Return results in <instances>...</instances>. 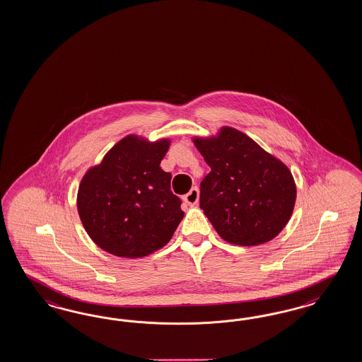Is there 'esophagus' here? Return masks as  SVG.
I'll list each match as a JSON object with an SVG mask.
<instances>
[{
	"label": "esophagus",
	"mask_w": 362,
	"mask_h": 362,
	"mask_svg": "<svg viewBox=\"0 0 362 362\" xmlns=\"http://www.w3.org/2000/svg\"><path fill=\"white\" fill-rule=\"evenodd\" d=\"M183 200H185V203L188 204V206H195V204H197V202H199V189H197V187L191 188L189 192L183 197Z\"/></svg>",
	"instance_id": "34e87169"
}]
</instances>
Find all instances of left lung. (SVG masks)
Returning <instances> with one entry per match:
<instances>
[{
  "mask_svg": "<svg viewBox=\"0 0 362 362\" xmlns=\"http://www.w3.org/2000/svg\"><path fill=\"white\" fill-rule=\"evenodd\" d=\"M192 142L211 167L200 183V209L220 238L243 247L274 239L295 209L296 183L289 168L230 126Z\"/></svg>",
  "mask_w": 362,
  "mask_h": 362,
  "instance_id": "obj_1",
  "label": "left lung"
}]
</instances>
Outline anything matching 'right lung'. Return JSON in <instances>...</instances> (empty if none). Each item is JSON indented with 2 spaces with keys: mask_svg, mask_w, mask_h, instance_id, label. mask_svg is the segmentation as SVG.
Masks as SVG:
<instances>
[{
  "mask_svg": "<svg viewBox=\"0 0 362 362\" xmlns=\"http://www.w3.org/2000/svg\"><path fill=\"white\" fill-rule=\"evenodd\" d=\"M170 143L130 134L82 177L78 214L91 240L103 251L138 259L171 240L185 212L170 189L171 174L160 168Z\"/></svg>",
  "mask_w": 362,
  "mask_h": 362,
  "instance_id": "1",
  "label": "right lung"
}]
</instances>
